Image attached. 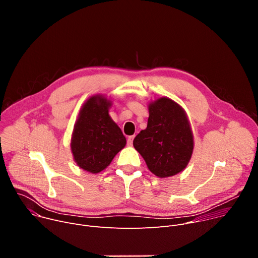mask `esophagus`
I'll return each mask as SVG.
<instances>
[{
    "mask_svg": "<svg viewBox=\"0 0 258 258\" xmlns=\"http://www.w3.org/2000/svg\"><path fill=\"white\" fill-rule=\"evenodd\" d=\"M134 139H135V136H131V137L127 138V145H128V146H132V145H133Z\"/></svg>",
    "mask_w": 258,
    "mask_h": 258,
    "instance_id": "esophagus-1",
    "label": "esophagus"
}]
</instances>
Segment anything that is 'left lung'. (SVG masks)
Returning <instances> with one entry per match:
<instances>
[{"mask_svg": "<svg viewBox=\"0 0 258 258\" xmlns=\"http://www.w3.org/2000/svg\"><path fill=\"white\" fill-rule=\"evenodd\" d=\"M134 147L158 177L172 176L185 169L194 148L185 110L166 97L151 102L147 127L135 138Z\"/></svg>", "mask_w": 258, "mask_h": 258, "instance_id": "left-lung-1", "label": "left lung"}]
</instances>
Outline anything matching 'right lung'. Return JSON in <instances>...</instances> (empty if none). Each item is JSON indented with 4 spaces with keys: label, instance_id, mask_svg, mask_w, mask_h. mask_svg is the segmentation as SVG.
Returning a JSON list of instances; mask_svg holds the SVG:
<instances>
[{
    "label": "right lung",
    "instance_id": "add662e5",
    "mask_svg": "<svg viewBox=\"0 0 258 258\" xmlns=\"http://www.w3.org/2000/svg\"><path fill=\"white\" fill-rule=\"evenodd\" d=\"M111 101L101 95L87 100L73 128L71 152L77 164L91 173H98L111 163L124 148L125 137L111 119L108 109Z\"/></svg>",
    "mask_w": 258,
    "mask_h": 258
}]
</instances>
